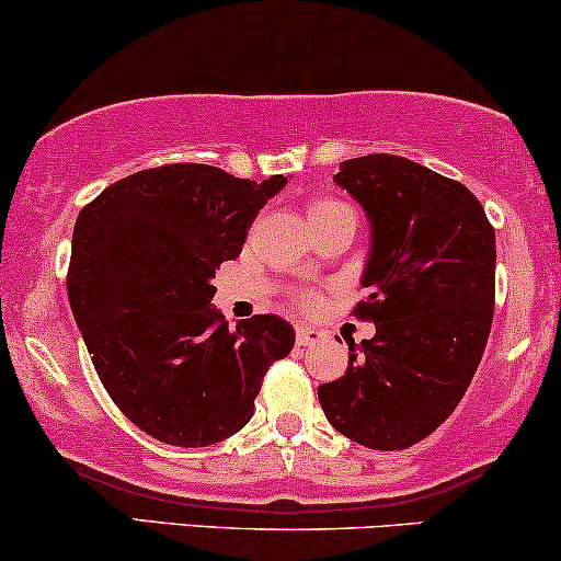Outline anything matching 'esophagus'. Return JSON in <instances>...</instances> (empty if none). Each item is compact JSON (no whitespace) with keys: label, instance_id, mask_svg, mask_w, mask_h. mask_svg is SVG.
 <instances>
[{"label":"esophagus","instance_id":"1","mask_svg":"<svg viewBox=\"0 0 561 561\" xmlns=\"http://www.w3.org/2000/svg\"><path fill=\"white\" fill-rule=\"evenodd\" d=\"M322 337H324V333L317 328H307V324H299V328H296V343L299 345H314V343H320Z\"/></svg>","mask_w":561,"mask_h":561}]
</instances>
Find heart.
Instances as JSON below:
<instances>
[{
	"label": "heart",
	"instance_id": "1",
	"mask_svg": "<svg viewBox=\"0 0 561 561\" xmlns=\"http://www.w3.org/2000/svg\"><path fill=\"white\" fill-rule=\"evenodd\" d=\"M335 213H351V207L343 205L341 199H328V197L312 199V203L307 205V218H309V224H312V220L335 216ZM301 304H304V307H314L317 296L309 294V291L301 294Z\"/></svg>",
	"mask_w": 561,
	"mask_h": 561
}]
</instances>
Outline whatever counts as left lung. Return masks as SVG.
Listing matches in <instances>:
<instances>
[{"label": "left lung", "mask_w": 561, "mask_h": 561, "mask_svg": "<svg viewBox=\"0 0 561 561\" xmlns=\"http://www.w3.org/2000/svg\"><path fill=\"white\" fill-rule=\"evenodd\" d=\"M371 224L356 304L371 341H348V369L320 385L343 437L405 449L458 408L494 317V226L468 186L400 156L351 158L335 174Z\"/></svg>", "instance_id": "1"}]
</instances>
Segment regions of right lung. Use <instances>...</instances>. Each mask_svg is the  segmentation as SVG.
I'll return each instance as SVG.
<instances>
[{
  "mask_svg": "<svg viewBox=\"0 0 561 561\" xmlns=\"http://www.w3.org/2000/svg\"><path fill=\"white\" fill-rule=\"evenodd\" d=\"M288 179H237L205 163L137 171L80 210L67 296L90 362L116 408L150 437L207 447L254 413L294 328L254 314L228 330L213 307L216 270Z\"/></svg>",
  "mask_w": 561,
  "mask_h": 561,
  "instance_id": "1",
  "label": "right lung"
}]
</instances>
